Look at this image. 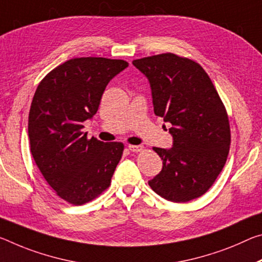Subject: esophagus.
Returning a JSON list of instances; mask_svg holds the SVG:
<instances>
[{"label":"esophagus","mask_w":262,"mask_h":262,"mask_svg":"<svg viewBox=\"0 0 262 262\" xmlns=\"http://www.w3.org/2000/svg\"><path fill=\"white\" fill-rule=\"evenodd\" d=\"M128 148H129V150L133 152H139L141 150H143V146H135V144H129Z\"/></svg>","instance_id":"esophagus-1"}]
</instances>
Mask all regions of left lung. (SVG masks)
<instances>
[{"instance_id": "1", "label": "left lung", "mask_w": 262, "mask_h": 262, "mask_svg": "<svg viewBox=\"0 0 262 262\" xmlns=\"http://www.w3.org/2000/svg\"><path fill=\"white\" fill-rule=\"evenodd\" d=\"M133 65L150 82L155 114L171 123L172 148H152L163 168L149 185L175 203L201 197L222 172L230 151V122L217 90L201 65L175 53L144 57Z\"/></svg>"}]
</instances>
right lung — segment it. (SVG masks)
<instances>
[{
	"instance_id": "obj_1",
	"label": "right lung",
	"mask_w": 262,
	"mask_h": 262,
	"mask_svg": "<svg viewBox=\"0 0 262 262\" xmlns=\"http://www.w3.org/2000/svg\"><path fill=\"white\" fill-rule=\"evenodd\" d=\"M128 66L102 57L73 58L45 76L29 112L30 150L48 184L70 204L93 201L111 185L124 146L87 139L106 86Z\"/></svg>"
}]
</instances>
